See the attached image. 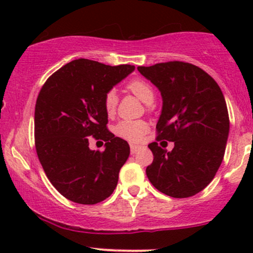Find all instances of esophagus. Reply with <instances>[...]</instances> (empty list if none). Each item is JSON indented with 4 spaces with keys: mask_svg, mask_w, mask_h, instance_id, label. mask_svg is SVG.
I'll return each mask as SVG.
<instances>
[{
    "mask_svg": "<svg viewBox=\"0 0 253 253\" xmlns=\"http://www.w3.org/2000/svg\"><path fill=\"white\" fill-rule=\"evenodd\" d=\"M139 149H140V146H138V145H130V153L134 155V153L138 152Z\"/></svg>",
    "mask_w": 253,
    "mask_h": 253,
    "instance_id": "obj_1",
    "label": "esophagus"
}]
</instances>
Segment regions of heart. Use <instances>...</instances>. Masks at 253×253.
<instances>
[{"instance_id":"heart-1","label":"heart","mask_w":253,"mask_h":253,"mask_svg":"<svg viewBox=\"0 0 253 253\" xmlns=\"http://www.w3.org/2000/svg\"><path fill=\"white\" fill-rule=\"evenodd\" d=\"M127 88L132 91L145 104H152L155 101V91L149 83L135 80L128 83ZM118 104V96L114 90H109L103 98V106L107 115L112 117L115 113ZM149 129V125L143 120H123L115 126V134L130 143H139L143 140L144 135Z\"/></svg>"}]
</instances>
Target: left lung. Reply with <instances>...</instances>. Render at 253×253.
Listing matches in <instances>:
<instances>
[{
    "label": "left lung",
    "mask_w": 253,
    "mask_h": 253,
    "mask_svg": "<svg viewBox=\"0 0 253 253\" xmlns=\"http://www.w3.org/2000/svg\"><path fill=\"white\" fill-rule=\"evenodd\" d=\"M161 91L163 106L157 123L158 140L173 141L172 151L151 143L152 164L146 175L156 189L183 199L205 189L225 155L229 119L225 97L207 72L189 63L138 66Z\"/></svg>",
    "instance_id": "left-lung-1"
}]
</instances>
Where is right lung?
<instances>
[{"label": "right lung", "mask_w": 253, "mask_h": 253, "mask_svg": "<svg viewBox=\"0 0 253 253\" xmlns=\"http://www.w3.org/2000/svg\"><path fill=\"white\" fill-rule=\"evenodd\" d=\"M134 69L81 58L48 77L38 95V158L53 187L72 202L95 205L117 188L129 145L107 129L103 98ZM90 136L106 141L103 153L88 149Z\"/></svg>", "instance_id": "right-lung-1"}]
</instances>
